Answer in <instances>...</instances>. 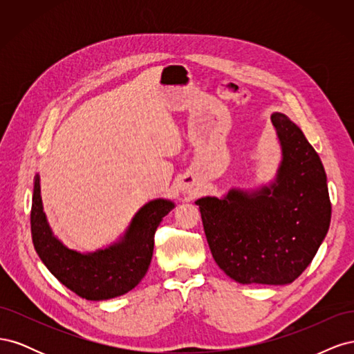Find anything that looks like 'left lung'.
Wrapping results in <instances>:
<instances>
[{
    "label": "left lung",
    "instance_id": "obj_1",
    "mask_svg": "<svg viewBox=\"0 0 354 354\" xmlns=\"http://www.w3.org/2000/svg\"><path fill=\"white\" fill-rule=\"evenodd\" d=\"M270 121L281 160L269 183L195 201L214 260L239 283L288 285L312 263L330 223L326 173L285 113Z\"/></svg>",
    "mask_w": 354,
    "mask_h": 354
}]
</instances>
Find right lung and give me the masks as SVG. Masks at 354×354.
<instances>
[{
  "instance_id": "add662e5",
  "label": "right lung",
  "mask_w": 354,
  "mask_h": 354,
  "mask_svg": "<svg viewBox=\"0 0 354 354\" xmlns=\"http://www.w3.org/2000/svg\"><path fill=\"white\" fill-rule=\"evenodd\" d=\"M39 181L37 174L30 233L34 248L51 274L72 292L91 301L121 297L140 283L151 266L155 232L176 203L165 198L146 202L116 241L95 251L81 252L71 250L53 233L42 205Z\"/></svg>"
}]
</instances>
